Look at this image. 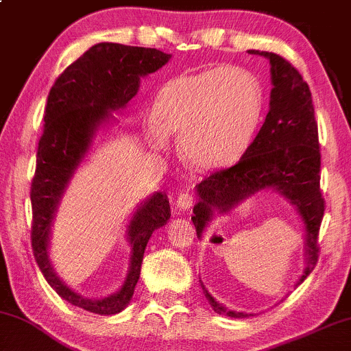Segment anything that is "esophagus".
<instances>
[{"mask_svg": "<svg viewBox=\"0 0 351 351\" xmlns=\"http://www.w3.org/2000/svg\"><path fill=\"white\" fill-rule=\"evenodd\" d=\"M193 205V195L190 192H182L177 197V206L180 210H189Z\"/></svg>", "mask_w": 351, "mask_h": 351, "instance_id": "34e87169", "label": "esophagus"}]
</instances>
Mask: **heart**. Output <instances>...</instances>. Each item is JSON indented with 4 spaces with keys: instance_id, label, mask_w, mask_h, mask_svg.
<instances>
[{
    "instance_id": "heart-1",
    "label": "heart",
    "mask_w": 351,
    "mask_h": 351,
    "mask_svg": "<svg viewBox=\"0 0 351 351\" xmlns=\"http://www.w3.org/2000/svg\"><path fill=\"white\" fill-rule=\"evenodd\" d=\"M262 86L242 66H215L180 76L161 88L153 122L145 128L151 148L162 149L167 135H179L189 167L216 171L239 161L262 114Z\"/></svg>"
}]
</instances>
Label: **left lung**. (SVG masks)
Segmentation results:
<instances>
[{"mask_svg":"<svg viewBox=\"0 0 351 351\" xmlns=\"http://www.w3.org/2000/svg\"><path fill=\"white\" fill-rule=\"evenodd\" d=\"M270 60V110L261 132L234 166L215 172L197 185L198 202L192 221L202 237L215 213H228L242 200L271 189L295 205L304 223L306 268L298 285L314 270L319 258L317 236L324 218L321 193V151L317 122L309 86L300 71L283 56L271 51L249 50ZM202 283V280H200ZM203 295L215 313L228 317H247L219 304L202 283Z\"/></svg>","mask_w":351,"mask_h":351,"instance_id":"1","label":"left lung"}]
</instances>
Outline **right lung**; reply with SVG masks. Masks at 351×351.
Here are the masks:
<instances>
[{"mask_svg":"<svg viewBox=\"0 0 351 351\" xmlns=\"http://www.w3.org/2000/svg\"><path fill=\"white\" fill-rule=\"evenodd\" d=\"M171 55L156 49L102 42L93 45L64 70L51 86L38 141L36 176L30 187L34 257L51 288L73 306L110 315L127 308L140 278L143 255L154 229L171 218L164 192H154L140 203L128 223L132 257L122 288L102 300H89L73 291L55 274L49 258L50 228L58 203L73 174L83 162L93 138L112 112L123 109L138 93L141 77L158 71Z\"/></svg>","mask_w":351,"mask_h":351,"instance_id":"obj_1","label":"right lung"}]
</instances>
